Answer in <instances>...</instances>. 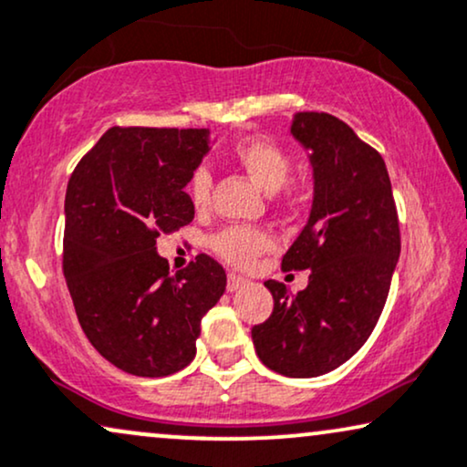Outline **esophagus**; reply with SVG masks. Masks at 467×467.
Segmentation results:
<instances>
[{
	"label": "esophagus",
	"mask_w": 467,
	"mask_h": 467,
	"mask_svg": "<svg viewBox=\"0 0 467 467\" xmlns=\"http://www.w3.org/2000/svg\"><path fill=\"white\" fill-rule=\"evenodd\" d=\"M247 285V277L244 275H237V274H228V282H226V288L230 293L239 291V288H244Z\"/></svg>",
	"instance_id": "esophagus-1"
}]
</instances>
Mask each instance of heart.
<instances>
[{
    "label": "heart",
    "instance_id": "obj_1",
    "mask_svg": "<svg viewBox=\"0 0 467 467\" xmlns=\"http://www.w3.org/2000/svg\"><path fill=\"white\" fill-rule=\"evenodd\" d=\"M233 157L265 192H277L293 172V157L280 141L269 135H252L234 144ZM211 174L204 165H196L187 179V196L196 209H206L211 200ZM293 187L286 200H295ZM211 250L233 267H250L261 254L271 250V237L256 226H226L211 237Z\"/></svg>",
    "mask_w": 467,
    "mask_h": 467
}]
</instances>
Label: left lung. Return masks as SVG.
<instances>
[{"mask_svg":"<svg viewBox=\"0 0 467 467\" xmlns=\"http://www.w3.org/2000/svg\"><path fill=\"white\" fill-rule=\"evenodd\" d=\"M291 133L312 150L310 220L282 258L310 269L297 295L267 280L274 312L252 327L258 358L286 377H317L345 364L379 321L400 254V226L383 157L340 118L293 114Z\"/></svg>","mask_w":467,"mask_h":467,"instance_id":"1","label":"left lung"}]
</instances>
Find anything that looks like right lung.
Returning a JSON list of instances; mask_svg holds the SVG:
<instances>
[{
    "label": "right lung",
    "instance_id": "add662e5",
    "mask_svg": "<svg viewBox=\"0 0 467 467\" xmlns=\"http://www.w3.org/2000/svg\"><path fill=\"white\" fill-rule=\"evenodd\" d=\"M209 129L111 127L75 165L64 198L62 271L86 338L138 377L196 356L200 321L226 288L209 254L170 274L157 237L193 220L185 185Z\"/></svg>",
    "mask_w": 467,
    "mask_h": 467
}]
</instances>
